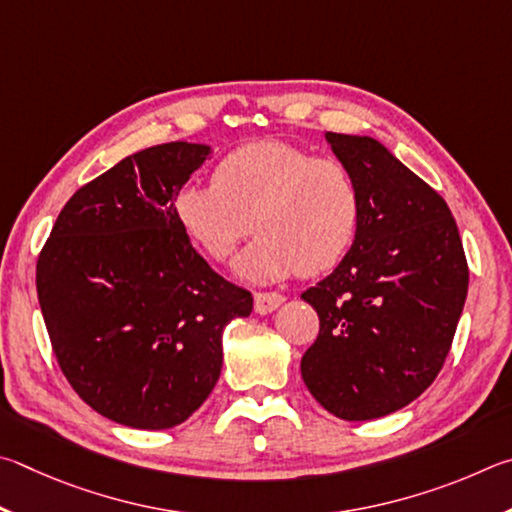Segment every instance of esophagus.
<instances>
[{"mask_svg": "<svg viewBox=\"0 0 512 512\" xmlns=\"http://www.w3.org/2000/svg\"><path fill=\"white\" fill-rule=\"evenodd\" d=\"M285 301L283 294L279 292H256L254 294V310L258 315H270Z\"/></svg>", "mask_w": 512, "mask_h": 512, "instance_id": "esophagus-1", "label": "esophagus"}]
</instances>
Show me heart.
Wrapping results in <instances>:
<instances>
[{
  "label": "heart",
  "mask_w": 512,
  "mask_h": 512,
  "mask_svg": "<svg viewBox=\"0 0 512 512\" xmlns=\"http://www.w3.org/2000/svg\"><path fill=\"white\" fill-rule=\"evenodd\" d=\"M175 215L211 261L231 256L251 231L258 240L238 258L249 281L317 276L348 254L360 229L362 195L351 170L285 141H256L229 152L213 184L177 193Z\"/></svg>",
  "instance_id": "b5f03b06"
}]
</instances>
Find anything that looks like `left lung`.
<instances>
[{
	"label": "left lung",
	"instance_id": "left-lung-1",
	"mask_svg": "<svg viewBox=\"0 0 512 512\" xmlns=\"http://www.w3.org/2000/svg\"><path fill=\"white\" fill-rule=\"evenodd\" d=\"M326 139L355 177L362 218L342 263L301 294L319 315L301 375L333 416L373 420L436 380L470 272L450 206L432 186L371 137Z\"/></svg>",
	"mask_w": 512,
	"mask_h": 512
}]
</instances>
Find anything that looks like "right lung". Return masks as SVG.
I'll list each match as a JSON object with an SVG mask.
<instances>
[{
	"label": "right lung",
	"instance_id": "obj_1",
	"mask_svg": "<svg viewBox=\"0 0 512 512\" xmlns=\"http://www.w3.org/2000/svg\"><path fill=\"white\" fill-rule=\"evenodd\" d=\"M173 141L125 157L71 195L38 256L35 285L53 353L98 414L168 429L200 409L222 369V330L251 292L224 281L175 215L209 157Z\"/></svg>",
	"mask_w": 512,
	"mask_h": 512
}]
</instances>
